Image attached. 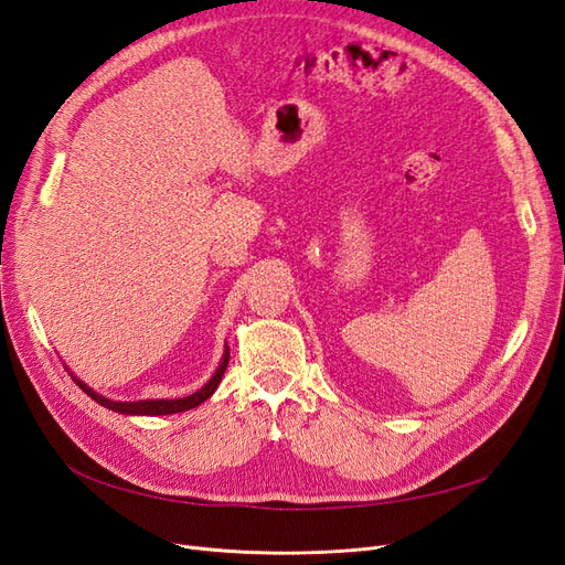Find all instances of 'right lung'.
I'll return each mask as SVG.
<instances>
[{"mask_svg":"<svg viewBox=\"0 0 565 565\" xmlns=\"http://www.w3.org/2000/svg\"><path fill=\"white\" fill-rule=\"evenodd\" d=\"M228 358H231V353H228V347H226V351H224V358H221V363H218V367H216V372L212 374V380L204 384L202 388H198L195 393H191V396H183V398H148V401H110V398H106V396H100V393H96L92 386H87L84 384L82 380H77L75 374L71 372V377H73V382L87 393V396L92 398V401H96L98 405H104V407H108V409H113V413H119V415H148V417H160V415H174V413H185V409H193V407H198L200 403H204L207 401L212 393L216 391V386H218V382H221V377H224V372H226V367H228Z\"/></svg>","mask_w":565,"mask_h":565,"instance_id":"1","label":"right lung"}]
</instances>
